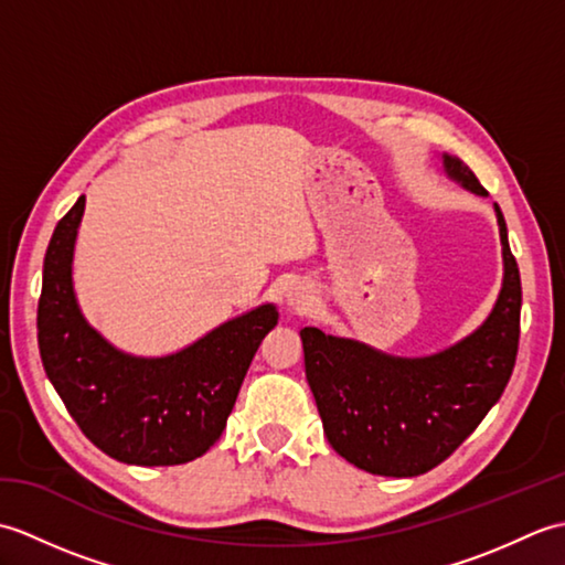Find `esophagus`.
Segmentation results:
<instances>
[{
  "label": "esophagus",
  "mask_w": 565,
  "mask_h": 565,
  "mask_svg": "<svg viewBox=\"0 0 565 565\" xmlns=\"http://www.w3.org/2000/svg\"><path fill=\"white\" fill-rule=\"evenodd\" d=\"M286 303L291 308H306L310 303V291L303 284H291L289 289H286Z\"/></svg>",
  "instance_id": "1"
}]
</instances>
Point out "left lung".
Wrapping results in <instances>:
<instances>
[{"label":"left lung","instance_id":"1","mask_svg":"<svg viewBox=\"0 0 565 565\" xmlns=\"http://www.w3.org/2000/svg\"><path fill=\"white\" fill-rule=\"evenodd\" d=\"M444 170L478 196L488 191L459 158ZM502 243V289L490 316L461 342L429 356H393L356 340L303 328L306 379L328 441L342 459L376 476L411 478L451 456L481 425L514 369L522 284L508 225L495 203Z\"/></svg>","mask_w":565,"mask_h":565}]
</instances>
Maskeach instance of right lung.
<instances>
[{
  "label": "right lung",
  "instance_id": "add662e5",
  "mask_svg": "<svg viewBox=\"0 0 565 565\" xmlns=\"http://www.w3.org/2000/svg\"><path fill=\"white\" fill-rule=\"evenodd\" d=\"M84 213L77 199L55 225L43 262L39 350L47 379L94 447L136 466L199 459L223 435L252 356L279 313L264 303L167 356L116 350L84 320L72 255Z\"/></svg>",
  "mask_w": 565,
  "mask_h": 565
}]
</instances>
